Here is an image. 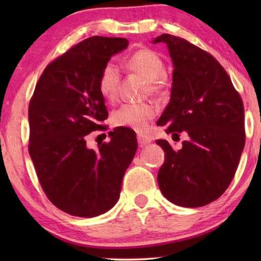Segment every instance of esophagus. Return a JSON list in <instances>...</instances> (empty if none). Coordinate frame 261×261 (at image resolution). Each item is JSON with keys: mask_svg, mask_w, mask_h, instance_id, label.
<instances>
[{"mask_svg": "<svg viewBox=\"0 0 261 261\" xmlns=\"http://www.w3.org/2000/svg\"><path fill=\"white\" fill-rule=\"evenodd\" d=\"M137 142H139L140 147H145L146 145H148V143L151 142V139L146 136V135L139 134V135H137Z\"/></svg>", "mask_w": 261, "mask_h": 261, "instance_id": "34e87169", "label": "esophagus"}]
</instances>
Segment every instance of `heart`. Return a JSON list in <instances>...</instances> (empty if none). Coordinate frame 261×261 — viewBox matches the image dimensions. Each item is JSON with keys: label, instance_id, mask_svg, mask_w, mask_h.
Here are the masks:
<instances>
[{"label": "heart", "instance_id": "1", "mask_svg": "<svg viewBox=\"0 0 261 261\" xmlns=\"http://www.w3.org/2000/svg\"><path fill=\"white\" fill-rule=\"evenodd\" d=\"M126 67L133 72L140 73L149 81L152 92H158L162 80L166 76V65L157 53L151 49L135 51L125 61ZM120 71L113 62H107L98 77V89L107 100L113 101L118 95L120 86ZM157 114L153 103H126L114 110L113 121L116 126L143 130Z\"/></svg>", "mask_w": 261, "mask_h": 261}]
</instances>
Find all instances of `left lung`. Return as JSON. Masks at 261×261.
Instances as JSON below:
<instances>
[{
  "instance_id": "8db88e82",
  "label": "left lung",
  "mask_w": 261,
  "mask_h": 261,
  "mask_svg": "<svg viewBox=\"0 0 261 261\" xmlns=\"http://www.w3.org/2000/svg\"><path fill=\"white\" fill-rule=\"evenodd\" d=\"M153 43L167 44L174 66L170 100L157 125L174 141L188 136L178 151L155 141L166 153L158 185L170 202L200 207L222 195L236 174L245 143L243 101L211 54L170 34Z\"/></svg>"
}]
</instances>
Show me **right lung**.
I'll return each instance as SVG.
<instances>
[{
  "instance_id": "obj_1",
  "label": "right lung",
  "mask_w": 261,
  "mask_h": 261,
  "mask_svg": "<svg viewBox=\"0 0 261 261\" xmlns=\"http://www.w3.org/2000/svg\"><path fill=\"white\" fill-rule=\"evenodd\" d=\"M127 45L125 38L81 41L46 66L29 101L28 148L38 179L47 199L72 216L109 211L136 153V134L128 127L110 131V142L97 151L86 141L108 118L100 70Z\"/></svg>"
}]
</instances>
